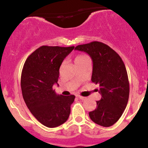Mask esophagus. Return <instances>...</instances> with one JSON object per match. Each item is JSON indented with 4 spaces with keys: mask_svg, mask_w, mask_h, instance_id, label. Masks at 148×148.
<instances>
[{
    "mask_svg": "<svg viewBox=\"0 0 148 148\" xmlns=\"http://www.w3.org/2000/svg\"><path fill=\"white\" fill-rule=\"evenodd\" d=\"M78 97H79L81 100H83V101H84V100H86V99H87V98L85 97H82V96H80V95H78Z\"/></svg>",
    "mask_w": 148,
    "mask_h": 148,
    "instance_id": "1",
    "label": "esophagus"
}]
</instances>
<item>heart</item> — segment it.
I'll return each mask as SVG.
<instances>
[{
	"label": "heart",
	"mask_w": 148,
	"mask_h": 148,
	"mask_svg": "<svg viewBox=\"0 0 148 148\" xmlns=\"http://www.w3.org/2000/svg\"><path fill=\"white\" fill-rule=\"evenodd\" d=\"M86 60H88V58L86 56L78 55L75 58V59H74V62H75V63H77V62H81V61H84Z\"/></svg>",
	"instance_id": "b5f03b06"
}]
</instances>
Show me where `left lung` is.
Returning <instances> with one entry per match:
<instances>
[{
	"instance_id": "8db88e82",
	"label": "left lung",
	"mask_w": 148,
	"mask_h": 148,
	"mask_svg": "<svg viewBox=\"0 0 148 148\" xmlns=\"http://www.w3.org/2000/svg\"><path fill=\"white\" fill-rule=\"evenodd\" d=\"M75 50L87 53L93 63L91 81L99 85L101 98L97 108L89 112L95 123L110 127L123 115L130 95V83L126 67L120 56L108 45L92 42L78 45Z\"/></svg>"
}]
</instances>
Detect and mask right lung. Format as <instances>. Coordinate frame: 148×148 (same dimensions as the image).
<instances>
[{"mask_svg":"<svg viewBox=\"0 0 148 148\" xmlns=\"http://www.w3.org/2000/svg\"><path fill=\"white\" fill-rule=\"evenodd\" d=\"M74 47L42 46L28 57L21 72L22 95L27 107L45 126L53 128L65 123L75 96L58 95L53 89L58 84L62 61Z\"/></svg>","mask_w":148,"mask_h":148,"instance_id":"right-lung-1","label":"right lung"}]
</instances>
